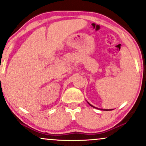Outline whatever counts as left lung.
<instances>
[{"instance_id":"left-lung-1","label":"left lung","mask_w":146,"mask_h":146,"mask_svg":"<svg viewBox=\"0 0 146 146\" xmlns=\"http://www.w3.org/2000/svg\"><path fill=\"white\" fill-rule=\"evenodd\" d=\"M88 104H89V105L90 106L93 107V108H96V107L93 106V105H91V104H90V103H88ZM100 110H113V109H109V110H108V109H100Z\"/></svg>"}]
</instances>
